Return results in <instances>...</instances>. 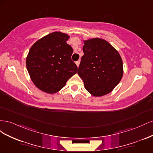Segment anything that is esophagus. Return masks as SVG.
I'll list each match as a JSON object with an SVG mask.
<instances>
[{
    "instance_id": "34e87169",
    "label": "esophagus",
    "mask_w": 153,
    "mask_h": 153,
    "mask_svg": "<svg viewBox=\"0 0 153 153\" xmlns=\"http://www.w3.org/2000/svg\"><path fill=\"white\" fill-rule=\"evenodd\" d=\"M80 60H78V61H77L76 62V64L77 67L79 66V65H80Z\"/></svg>"
}]
</instances>
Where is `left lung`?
<instances>
[{
    "instance_id": "1",
    "label": "left lung",
    "mask_w": 153,
    "mask_h": 153,
    "mask_svg": "<svg viewBox=\"0 0 153 153\" xmlns=\"http://www.w3.org/2000/svg\"><path fill=\"white\" fill-rule=\"evenodd\" d=\"M84 55L78 74L92 96L107 94L121 81L123 64L121 55L108 41L101 38L84 41Z\"/></svg>"
}]
</instances>
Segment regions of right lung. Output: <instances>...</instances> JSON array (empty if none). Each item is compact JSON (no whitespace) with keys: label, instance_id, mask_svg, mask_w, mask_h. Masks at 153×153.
I'll list each match as a JSON object with an SVG mask.
<instances>
[{"label":"right lung","instance_id":"obj_1","mask_svg":"<svg viewBox=\"0 0 153 153\" xmlns=\"http://www.w3.org/2000/svg\"><path fill=\"white\" fill-rule=\"evenodd\" d=\"M69 36L53 32L32 46L26 58V66L34 84L48 94L56 93L65 86L78 68L71 59L73 48L67 44Z\"/></svg>","mask_w":153,"mask_h":153}]
</instances>
